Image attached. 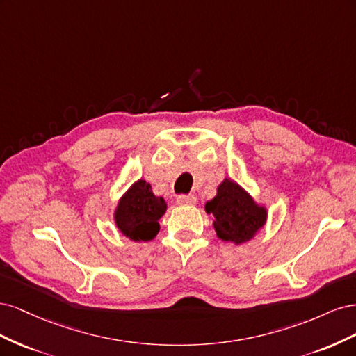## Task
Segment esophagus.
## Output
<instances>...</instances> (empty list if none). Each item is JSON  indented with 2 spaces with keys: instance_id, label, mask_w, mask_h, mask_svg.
<instances>
[{
  "instance_id": "1",
  "label": "esophagus",
  "mask_w": 356,
  "mask_h": 356,
  "mask_svg": "<svg viewBox=\"0 0 356 356\" xmlns=\"http://www.w3.org/2000/svg\"><path fill=\"white\" fill-rule=\"evenodd\" d=\"M197 197L193 195H179L177 197V203L182 204V207H191V204H196Z\"/></svg>"
}]
</instances>
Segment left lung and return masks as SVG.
<instances>
[{
    "label": "left lung",
    "instance_id": "left-lung-1",
    "mask_svg": "<svg viewBox=\"0 0 356 356\" xmlns=\"http://www.w3.org/2000/svg\"><path fill=\"white\" fill-rule=\"evenodd\" d=\"M204 211L213 215L218 238L234 245L251 241L267 220V209L229 178L218 186L217 196L204 203Z\"/></svg>",
    "mask_w": 356,
    "mask_h": 356
}]
</instances>
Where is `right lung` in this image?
I'll return each instance as SVG.
<instances>
[{
	"label": "right lung",
	"instance_id": "add662e5",
	"mask_svg": "<svg viewBox=\"0 0 356 356\" xmlns=\"http://www.w3.org/2000/svg\"><path fill=\"white\" fill-rule=\"evenodd\" d=\"M168 204L163 197L154 196L152 186L144 179H138L129 188L114 212L117 229L126 238L135 242H148L154 239Z\"/></svg>",
	"mask_w": 356,
	"mask_h": 356
}]
</instances>
